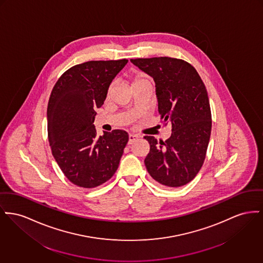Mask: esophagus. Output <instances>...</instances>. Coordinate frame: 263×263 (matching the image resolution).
Wrapping results in <instances>:
<instances>
[{
	"instance_id": "esophagus-1",
	"label": "esophagus",
	"mask_w": 263,
	"mask_h": 263,
	"mask_svg": "<svg viewBox=\"0 0 263 263\" xmlns=\"http://www.w3.org/2000/svg\"><path fill=\"white\" fill-rule=\"evenodd\" d=\"M139 138L138 135H135V134H129V141H128V144H132L133 142H135L136 140Z\"/></svg>"
}]
</instances>
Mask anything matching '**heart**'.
Wrapping results in <instances>:
<instances>
[{
  "instance_id": "heart-1",
  "label": "heart",
  "mask_w": 263,
  "mask_h": 263,
  "mask_svg": "<svg viewBox=\"0 0 263 263\" xmlns=\"http://www.w3.org/2000/svg\"><path fill=\"white\" fill-rule=\"evenodd\" d=\"M148 81H150V80L146 76H144L142 73H136L132 77V86L143 83V82H148Z\"/></svg>"
}]
</instances>
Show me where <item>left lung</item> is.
<instances>
[{
	"label": "left lung",
	"instance_id": "left-lung-1",
	"mask_svg": "<svg viewBox=\"0 0 263 263\" xmlns=\"http://www.w3.org/2000/svg\"><path fill=\"white\" fill-rule=\"evenodd\" d=\"M131 62L153 78L161 119L172 125L170 138L158 142L145 136L150 152L145 166L161 185L179 187L201 170L212 131L205 86L189 62L167 57L135 59Z\"/></svg>",
	"mask_w": 263,
	"mask_h": 263
}]
</instances>
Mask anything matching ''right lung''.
<instances>
[{"instance_id": "right-lung-1", "label": "right lung", "mask_w": 263, "mask_h": 263, "mask_svg": "<svg viewBox=\"0 0 263 263\" xmlns=\"http://www.w3.org/2000/svg\"><path fill=\"white\" fill-rule=\"evenodd\" d=\"M128 60L92 61L67 69L52 88L47 104V134L52 156L74 185H102L118 169L129 140L124 130L97 136L95 109Z\"/></svg>"}]
</instances>
